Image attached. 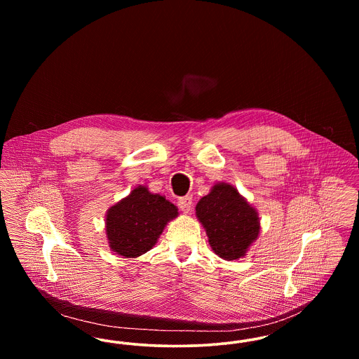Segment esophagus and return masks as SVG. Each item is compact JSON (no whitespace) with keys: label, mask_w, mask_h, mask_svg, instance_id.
<instances>
[{"label":"esophagus","mask_w":359,"mask_h":359,"mask_svg":"<svg viewBox=\"0 0 359 359\" xmlns=\"http://www.w3.org/2000/svg\"><path fill=\"white\" fill-rule=\"evenodd\" d=\"M177 205H179V208H180L184 214H188V212L191 211V208H192V198H191V196L180 198L179 202H177Z\"/></svg>","instance_id":"esophagus-1"}]
</instances>
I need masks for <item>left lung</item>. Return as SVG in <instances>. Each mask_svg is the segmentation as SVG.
<instances>
[{
    "label": "left lung",
    "instance_id": "left-lung-1",
    "mask_svg": "<svg viewBox=\"0 0 359 359\" xmlns=\"http://www.w3.org/2000/svg\"><path fill=\"white\" fill-rule=\"evenodd\" d=\"M215 255L238 259L246 255L259 234L258 212L229 183H217L195 207Z\"/></svg>",
    "mask_w": 359,
    "mask_h": 359
}]
</instances>
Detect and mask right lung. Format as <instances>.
<instances>
[{"mask_svg":"<svg viewBox=\"0 0 359 359\" xmlns=\"http://www.w3.org/2000/svg\"><path fill=\"white\" fill-rule=\"evenodd\" d=\"M177 207L148 187L138 186L106 212L109 248L118 256L135 258L151 250Z\"/></svg>","mask_w":359,"mask_h":359,"instance_id":"1","label":"right lung"}]
</instances>
